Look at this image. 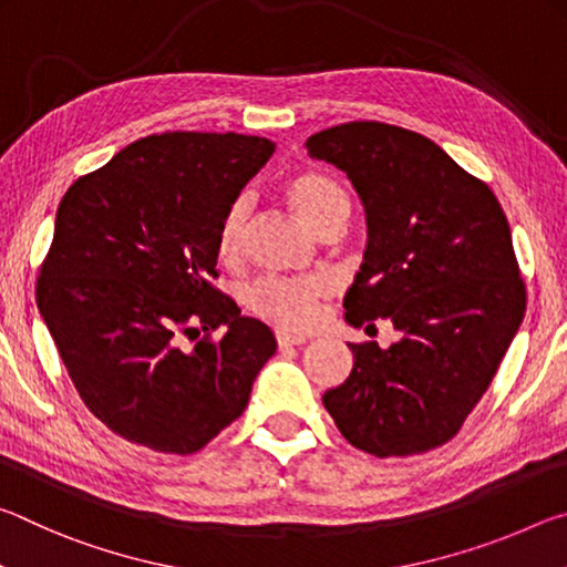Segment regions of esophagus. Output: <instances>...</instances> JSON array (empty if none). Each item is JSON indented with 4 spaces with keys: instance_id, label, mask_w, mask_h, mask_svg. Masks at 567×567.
<instances>
[{
    "instance_id": "34e87169",
    "label": "esophagus",
    "mask_w": 567,
    "mask_h": 567,
    "mask_svg": "<svg viewBox=\"0 0 567 567\" xmlns=\"http://www.w3.org/2000/svg\"><path fill=\"white\" fill-rule=\"evenodd\" d=\"M275 338L280 348H292V344H302L305 342V334H295V332H287V330H275Z\"/></svg>"
}]
</instances>
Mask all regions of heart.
<instances>
[{
	"instance_id": "1",
	"label": "heart",
	"mask_w": 567,
	"mask_h": 567,
	"mask_svg": "<svg viewBox=\"0 0 567 567\" xmlns=\"http://www.w3.org/2000/svg\"><path fill=\"white\" fill-rule=\"evenodd\" d=\"M285 197L290 207L300 215L307 227L315 233L332 223V219H348V197L332 177L322 172H300L287 179ZM249 207L245 199H237L227 207L217 233V252L223 260H237L243 252L245 229ZM324 295V282L318 277H257L243 290V300L249 312L267 322L280 324L285 330H307L318 315V302Z\"/></svg>"
}]
</instances>
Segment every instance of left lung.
Returning a JSON list of instances; mask_svg holds the SVG:
<instances>
[{
	"label": "left lung",
	"instance_id": "8db88e82",
	"mask_svg": "<svg viewBox=\"0 0 567 567\" xmlns=\"http://www.w3.org/2000/svg\"><path fill=\"white\" fill-rule=\"evenodd\" d=\"M305 147L342 169L364 207L368 247L344 320L382 318L400 332L388 350L350 344V378L324 408L364 453H427L457 435L523 322L511 225L493 189L417 132L348 122Z\"/></svg>",
	"mask_w": 567,
	"mask_h": 567
}]
</instances>
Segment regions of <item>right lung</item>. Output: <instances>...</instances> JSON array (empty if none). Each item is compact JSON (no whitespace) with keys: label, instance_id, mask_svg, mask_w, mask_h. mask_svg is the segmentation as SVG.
Returning <instances> with one entry per match:
<instances>
[{"label":"right lung","instance_id":"add662e5","mask_svg":"<svg viewBox=\"0 0 567 567\" xmlns=\"http://www.w3.org/2000/svg\"><path fill=\"white\" fill-rule=\"evenodd\" d=\"M272 152V140L235 132L150 134L62 197L37 307L82 402L114 435L189 455L245 412L277 342L213 285L217 233ZM217 327L226 334L209 341ZM199 331L195 349L181 348Z\"/></svg>","mask_w":567,"mask_h":567}]
</instances>
